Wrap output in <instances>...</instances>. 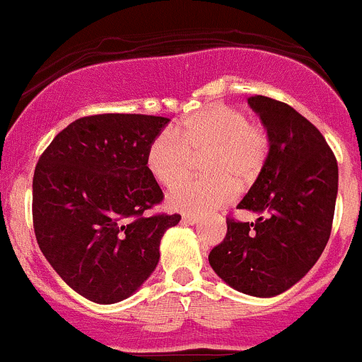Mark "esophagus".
<instances>
[{"label": "esophagus", "instance_id": "esophagus-1", "mask_svg": "<svg viewBox=\"0 0 362 362\" xmlns=\"http://www.w3.org/2000/svg\"><path fill=\"white\" fill-rule=\"evenodd\" d=\"M184 219L185 223H189V225H194V223H198V216L197 214H184Z\"/></svg>", "mask_w": 362, "mask_h": 362}]
</instances>
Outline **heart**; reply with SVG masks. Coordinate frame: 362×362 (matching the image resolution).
I'll use <instances>...</instances> for the list:
<instances>
[{"mask_svg":"<svg viewBox=\"0 0 362 362\" xmlns=\"http://www.w3.org/2000/svg\"><path fill=\"white\" fill-rule=\"evenodd\" d=\"M269 150L266 128L230 105H211L168 128L151 141L146 164L155 180L171 187L203 156L205 179H189L170 192V205L182 212H209L235 198L239 184L257 178Z\"/></svg>","mask_w":362,"mask_h":362,"instance_id":"obj_1","label":"heart"}]
</instances>
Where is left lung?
Wrapping results in <instances>:
<instances>
[{
	"instance_id": "obj_1",
	"label": "left lung",
	"mask_w": 362,
	"mask_h": 362,
	"mask_svg": "<svg viewBox=\"0 0 362 362\" xmlns=\"http://www.w3.org/2000/svg\"><path fill=\"white\" fill-rule=\"evenodd\" d=\"M268 130L269 151L239 209L257 221L227 218V235L209 255L228 286L252 296H275L318 261L332 230L337 160L322 132L288 103L248 98Z\"/></svg>"
}]
</instances>
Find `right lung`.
Here are the masks:
<instances>
[{
    "mask_svg": "<svg viewBox=\"0 0 362 362\" xmlns=\"http://www.w3.org/2000/svg\"><path fill=\"white\" fill-rule=\"evenodd\" d=\"M170 123L144 114L73 121L42 151L32 216L40 252L64 282L96 303L128 298L157 268L164 232L180 214H148L164 200L146 164Z\"/></svg>",
    "mask_w": 362,
    "mask_h": 362,
    "instance_id": "1",
    "label": "right lung"
}]
</instances>
